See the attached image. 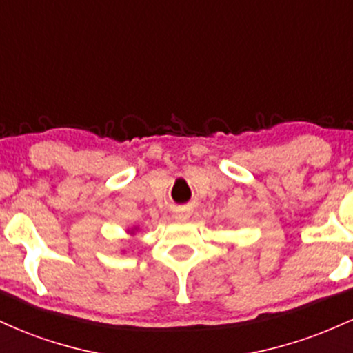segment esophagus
Instances as JSON below:
<instances>
[{
  "instance_id": "esophagus-1",
  "label": "esophagus",
  "mask_w": 353,
  "mask_h": 353,
  "mask_svg": "<svg viewBox=\"0 0 353 353\" xmlns=\"http://www.w3.org/2000/svg\"><path fill=\"white\" fill-rule=\"evenodd\" d=\"M176 216H177V217H182V219H184V217H188V216H189V210H185V209H181L179 212L176 214Z\"/></svg>"
}]
</instances>
